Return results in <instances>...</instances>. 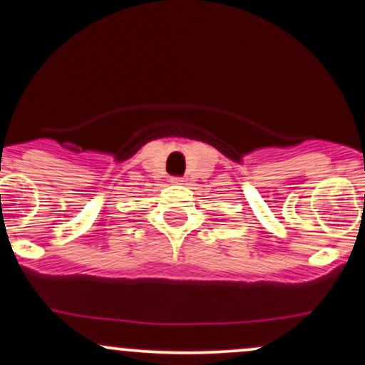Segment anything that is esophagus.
<instances>
[{
    "instance_id": "34e87169",
    "label": "esophagus",
    "mask_w": 365,
    "mask_h": 365,
    "mask_svg": "<svg viewBox=\"0 0 365 365\" xmlns=\"http://www.w3.org/2000/svg\"><path fill=\"white\" fill-rule=\"evenodd\" d=\"M182 182H183V178H180V177L171 178V183H173V185H182Z\"/></svg>"
}]
</instances>
